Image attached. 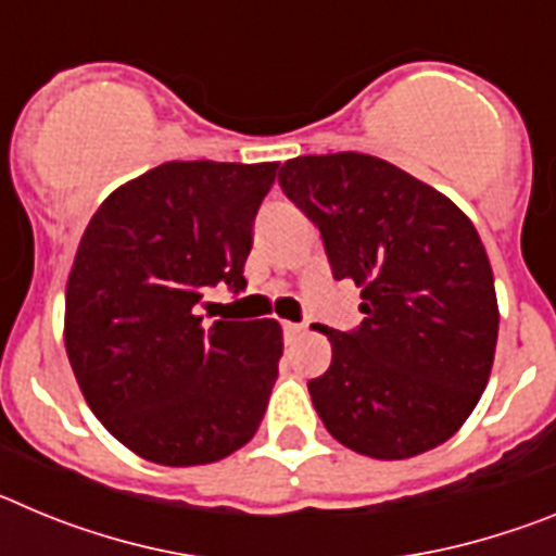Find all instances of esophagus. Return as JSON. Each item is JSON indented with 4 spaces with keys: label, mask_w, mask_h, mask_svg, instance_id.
<instances>
[{
    "label": "esophagus",
    "mask_w": 556,
    "mask_h": 556,
    "mask_svg": "<svg viewBox=\"0 0 556 556\" xmlns=\"http://www.w3.org/2000/svg\"><path fill=\"white\" fill-rule=\"evenodd\" d=\"M283 331H287V337H298V333L306 331V326H301V323H283Z\"/></svg>",
    "instance_id": "1"
}]
</instances>
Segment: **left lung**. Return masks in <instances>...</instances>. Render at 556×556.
Listing matches in <instances>:
<instances>
[{
    "label": "left lung",
    "instance_id": "1",
    "mask_svg": "<svg viewBox=\"0 0 556 556\" xmlns=\"http://www.w3.org/2000/svg\"><path fill=\"white\" fill-rule=\"evenodd\" d=\"M278 184L320 228L333 278L362 287V326L323 328L331 367L308 381L323 426L372 459L443 445L479 404L498 339L473 223L443 191L365 152L301 155Z\"/></svg>",
    "mask_w": 556,
    "mask_h": 556
}]
</instances>
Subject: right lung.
<instances>
[{
    "instance_id": "1",
    "label": "right lung",
    "mask_w": 556,
    "mask_h": 556,
    "mask_svg": "<svg viewBox=\"0 0 556 556\" xmlns=\"http://www.w3.org/2000/svg\"><path fill=\"white\" fill-rule=\"evenodd\" d=\"M278 164L166 161L111 191L66 283L68 365L125 448L169 468L253 440L278 378V320L203 328V292L248 287L253 219Z\"/></svg>"
}]
</instances>
